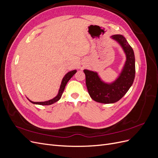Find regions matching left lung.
Returning a JSON list of instances; mask_svg holds the SVG:
<instances>
[{"label":"left lung","instance_id":"8db88e82","mask_svg":"<svg viewBox=\"0 0 158 158\" xmlns=\"http://www.w3.org/2000/svg\"><path fill=\"white\" fill-rule=\"evenodd\" d=\"M111 38L121 45L127 57L118 78L113 82L107 84L103 82L96 72L84 70L90 97L102 103H113L120 100L131 87L135 77V57L131 46L122 35H114Z\"/></svg>","mask_w":158,"mask_h":158}]
</instances>
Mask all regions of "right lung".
Listing matches in <instances>:
<instances>
[{"label": "right lung", "mask_w": 158, "mask_h": 158, "mask_svg": "<svg viewBox=\"0 0 158 158\" xmlns=\"http://www.w3.org/2000/svg\"><path fill=\"white\" fill-rule=\"evenodd\" d=\"M76 72H77V71H76V70L70 71L64 76V78H63V80H62V82H61V84H60L59 93H58V94H57L55 98H54L53 99H50V100H49V101L43 102H33L30 101V100H29V101L30 102H31L32 103H33V104L41 105V106H49V105H51V104L54 103H55L56 102H58L59 100L60 99V98L62 96V94H63V93L64 92V89L65 88V86H66V84H67V82H69V80L72 77H73V75L76 73Z\"/></svg>", "instance_id": "add662e5"}]
</instances>
